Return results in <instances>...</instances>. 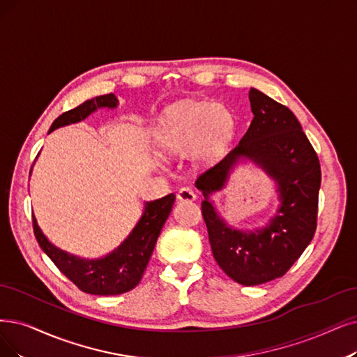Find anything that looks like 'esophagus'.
Returning <instances> with one entry per match:
<instances>
[{
  "label": "esophagus",
  "instance_id": "esophagus-1",
  "mask_svg": "<svg viewBox=\"0 0 357 357\" xmlns=\"http://www.w3.org/2000/svg\"><path fill=\"white\" fill-rule=\"evenodd\" d=\"M177 199L180 202H193L196 201V193L190 188H183L178 190Z\"/></svg>",
  "mask_w": 357,
  "mask_h": 357
}]
</instances>
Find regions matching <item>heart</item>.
Returning <instances> with one entry per match:
<instances>
[{
	"instance_id": "heart-1",
	"label": "heart",
	"mask_w": 357,
	"mask_h": 357,
	"mask_svg": "<svg viewBox=\"0 0 357 357\" xmlns=\"http://www.w3.org/2000/svg\"><path fill=\"white\" fill-rule=\"evenodd\" d=\"M231 127V114L224 105L188 102L167 114L160 145L171 153H184L193 148L196 158L206 160L221 149Z\"/></svg>"
}]
</instances>
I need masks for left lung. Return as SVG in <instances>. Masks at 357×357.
I'll return each mask as SVG.
<instances>
[{
	"label": "left lung",
	"mask_w": 357,
	"mask_h": 357,
	"mask_svg": "<svg viewBox=\"0 0 357 357\" xmlns=\"http://www.w3.org/2000/svg\"><path fill=\"white\" fill-rule=\"evenodd\" d=\"M253 120L240 144L197 177L204 192L202 217L212 255L224 273L243 286L282 277L310 243L318 222L321 164L294 114L265 93L249 92ZM240 155L261 163L279 183L282 206L270 224L255 234L227 227L207 201L222 188Z\"/></svg>",
	"instance_id": "left-lung-1"
}]
</instances>
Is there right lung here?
I'll use <instances>...</instances> for the list:
<instances>
[{
  "mask_svg": "<svg viewBox=\"0 0 357 357\" xmlns=\"http://www.w3.org/2000/svg\"><path fill=\"white\" fill-rule=\"evenodd\" d=\"M117 105V99L112 93L96 96L82 105L63 112L51 126L50 133L61 126L82 121L96 108ZM176 195L169 193L158 201L146 204L145 212L124 243L111 255L98 261H83L75 258L59 248H55L42 234L35 217L32 215L33 233L40 249L54 262L61 273L75 284V286L88 294L116 296L133 290L144 277L149 264L156 240L169 215Z\"/></svg>",
  "mask_w": 357,
  "mask_h": 357,
  "instance_id": "add662e5",
  "label": "right lung"
}]
</instances>
